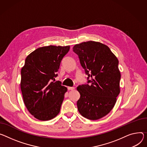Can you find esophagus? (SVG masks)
I'll list each match as a JSON object with an SVG mask.
<instances>
[{"instance_id":"1","label":"esophagus","mask_w":147,"mask_h":147,"mask_svg":"<svg viewBox=\"0 0 147 147\" xmlns=\"http://www.w3.org/2000/svg\"><path fill=\"white\" fill-rule=\"evenodd\" d=\"M67 88H68L69 90H73L74 89V87H68Z\"/></svg>"}]
</instances>
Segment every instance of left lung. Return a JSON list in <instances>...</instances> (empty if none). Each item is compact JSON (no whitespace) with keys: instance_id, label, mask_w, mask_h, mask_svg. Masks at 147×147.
Returning <instances> with one entry per match:
<instances>
[{"instance_id":"left-lung-1","label":"left lung","mask_w":147,"mask_h":147,"mask_svg":"<svg viewBox=\"0 0 147 147\" xmlns=\"http://www.w3.org/2000/svg\"><path fill=\"white\" fill-rule=\"evenodd\" d=\"M73 50L78 56L91 83L77 87L80 94L78 110L88 119H98L111 111L120 92L118 60L107 46L98 42L77 44Z\"/></svg>"}]
</instances>
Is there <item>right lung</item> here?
I'll use <instances>...</instances> for the list:
<instances>
[{"label": "right lung", "mask_w": 147, "mask_h": 147, "mask_svg": "<svg viewBox=\"0 0 147 147\" xmlns=\"http://www.w3.org/2000/svg\"><path fill=\"white\" fill-rule=\"evenodd\" d=\"M69 50L70 46L39 47L27 56L21 69L23 102L29 112L41 121L50 120L60 113L67 88L54 81L61 61Z\"/></svg>", "instance_id": "right-lung-1"}]
</instances>
